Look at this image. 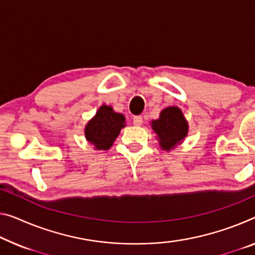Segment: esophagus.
Here are the masks:
<instances>
[{"mask_svg": "<svg viewBox=\"0 0 255 255\" xmlns=\"http://www.w3.org/2000/svg\"><path fill=\"white\" fill-rule=\"evenodd\" d=\"M133 124H134L135 127H140V125L142 124V117H141V116L133 117Z\"/></svg>", "mask_w": 255, "mask_h": 255, "instance_id": "esophagus-1", "label": "esophagus"}]
</instances>
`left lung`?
I'll return each mask as SVG.
<instances>
[{"instance_id":"obj_1","label":"left lung","mask_w":255,"mask_h":255,"mask_svg":"<svg viewBox=\"0 0 255 255\" xmlns=\"http://www.w3.org/2000/svg\"><path fill=\"white\" fill-rule=\"evenodd\" d=\"M151 128L157 134L160 148L166 151L181 143L188 134L187 121L181 109L175 106L163 109L159 119L151 121Z\"/></svg>"}]
</instances>
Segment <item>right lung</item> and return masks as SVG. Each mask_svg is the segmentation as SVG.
I'll use <instances>...</instances> for the list:
<instances>
[{
	"mask_svg": "<svg viewBox=\"0 0 255 255\" xmlns=\"http://www.w3.org/2000/svg\"><path fill=\"white\" fill-rule=\"evenodd\" d=\"M124 127V115L115 113L112 106L103 105L85 127V138L96 149L107 150Z\"/></svg>",
	"mask_w": 255,
	"mask_h": 255,
	"instance_id": "obj_1",
	"label": "right lung"
}]
</instances>
